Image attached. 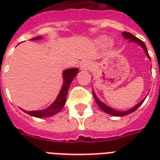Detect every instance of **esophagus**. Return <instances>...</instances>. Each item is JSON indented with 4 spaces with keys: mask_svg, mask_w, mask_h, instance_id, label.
I'll list each match as a JSON object with an SVG mask.
<instances>
[{
    "mask_svg": "<svg viewBox=\"0 0 160 160\" xmlns=\"http://www.w3.org/2000/svg\"><path fill=\"white\" fill-rule=\"evenodd\" d=\"M90 66H91L90 63L87 60H84L80 64V69H82V70H88V69H90Z\"/></svg>",
    "mask_w": 160,
    "mask_h": 160,
    "instance_id": "34e87169",
    "label": "esophagus"
}]
</instances>
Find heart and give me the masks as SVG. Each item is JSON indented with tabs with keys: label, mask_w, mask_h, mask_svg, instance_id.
<instances>
[{
	"label": "heart",
	"mask_w": 160,
	"mask_h": 160,
	"mask_svg": "<svg viewBox=\"0 0 160 160\" xmlns=\"http://www.w3.org/2000/svg\"><path fill=\"white\" fill-rule=\"evenodd\" d=\"M100 42H103V41H105V38H100Z\"/></svg>",
	"instance_id": "b5f03b06"
}]
</instances>
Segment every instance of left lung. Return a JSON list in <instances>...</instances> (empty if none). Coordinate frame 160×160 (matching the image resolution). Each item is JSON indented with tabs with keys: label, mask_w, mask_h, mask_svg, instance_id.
I'll use <instances>...</instances> for the list:
<instances>
[{
	"label": "left lung",
	"mask_w": 160,
	"mask_h": 160,
	"mask_svg": "<svg viewBox=\"0 0 160 160\" xmlns=\"http://www.w3.org/2000/svg\"><path fill=\"white\" fill-rule=\"evenodd\" d=\"M122 35H123V36H124L125 39H129V41H134V42H135V43L139 44V46H141L142 48L144 49V51H145V53H146L147 56L149 57V59H150V56H149V53H148V51H147L146 46H145V44H144V42L141 41V40H139V38H137V37H135L134 36H133L131 33H129V32H126V31H124V32L122 33ZM93 96H94V99H95V100L96 101V103H97V105L100 106V109H102L105 112V113H107V114H111V115H114V116H124V115H127V114H130V113H132V112H134V110H136V109L142 105V103L144 101V100L143 101H141L140 103H139L138 105H135L134 108H132V109H129V110L121 112V111H117V110H114V109H111V108H109V107H108L107 105H105V104H103V103L101 102V101H100V100H99V99L96 97V95H95V94L94 93V91H93Z\"/></svg>",
	"instance_id": "obj_1"
}]
</instances>
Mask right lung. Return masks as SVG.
Instances as JSON below:
<instances>
[{
    "instance_id": "obj_1",
    "label": "right lung",
    "mask_w": 160,
    "mask_h": 160,
    "mask_svg": "<svg viewBox=\"0 0 160 160\" xmlns=\"http://www.w3.org/2000/svg\"><path fill=\"white\" fill-rule=\"evenodd\" d=\"M41 36L36 37L32 40H39L41 39ZM78 69L73 68V69H69L65 70L63 72V78H64V84L61 88L60 94L58 95L57 99L55 100V102L52 104L47 109H42V110H37V111H26L22 109L24 112H26L31 116L37 117V118H46V117L52 116L56 113L61 110L63 106L65 105V103L66 101V96H67L68 90L70 88V83L73 80V79L75 77V75L78 74Z\"/></svg>"
}]
</instances>
